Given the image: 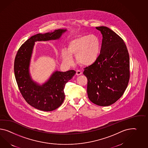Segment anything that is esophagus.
<instances>
[{"label": "esophagus", "instance_id": "esophagus-1", "mask_svg": "<svg viewBox=\"0 0 148 148\" xmlns=\"http://www.w3.org/2000/svg\"><path fill=\"white\" fill-rule=\"evenodd\" d=\"M82 73L80 70H77L76 71V74L77 75H80L82 74Z\"/></svg>", "mask_w": 148, "mask_h": 148}]
</instances>
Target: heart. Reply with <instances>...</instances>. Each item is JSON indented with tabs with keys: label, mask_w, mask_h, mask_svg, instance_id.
<instances>
[{
	"label": "heart",
	"mask_w": 148,
	"mask_h": 148,
	"mask_svg": "<svg viewBox=\"0 0 148 148\" xmlns=\"http://www.w3.org/2000/svg\"><path fill=\"white\" fill-rule=\"evenodd\" d=\"M100 39L94 35L78 36L68 42L67 49L62 51V58L65 63H74L73 56H76L79 64L89 66L98 58L100 52Z\"/></svg>",
	"instance_id": "1"
}]
</instances>
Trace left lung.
<instances>
[{
  "mask_svg": "<svg viewBox=\"0 0 148 148\" xmlns=\"http://www.w3.org/2000/svg\"><path fill=\"white\" fill-rule=\"evenodd\" d=\"M102 34L100 55L84 68L89 99L100 106H109L123 95L130 78L129 56L123 40L110 28L96 27Z\"/></svg>",
  "mask_w": 148,
  "mask_h": 148,
  "instance_id": "left-lung-1",
  "label": "left lung"
}]
</instances>
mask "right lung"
Segmentation results:
<instances>
[{"instance_id": "right-lung-1", "label": "right lung", "mask_w": 148, "mask_h": 148, "mask_svg": "<svg viewBox=\"0 0 148 148\" xmlns=\"http://www.w3.org/2000/svg\"><path fill=\"white\" fill-rule=\"evenodd\" d=\"M66 31V29H59L50 33L36 34L26 40L16 53L14 71L19 89L28 104L40 110L50 112L60 107L64 99L65 84L76 72L74 70L66 72L56 71L44 84L39 85L34 82L29 72L34 42L59 39Z\"/></svg>"}]
</instances>
